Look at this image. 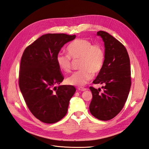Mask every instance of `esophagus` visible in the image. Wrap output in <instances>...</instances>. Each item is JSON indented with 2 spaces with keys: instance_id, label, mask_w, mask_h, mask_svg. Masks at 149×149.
Masks as SVG:
<instances>
[{
  "instance_id": "esophagus-1",
  "label": "esophagus",
  "mask_w": 149,
  "mask_h": 149,
  "mask_svg": "<svg viewBox=\"0 0 149 149\" xmlns=\"http://www.w3.org/2000/svg\"><path fill=\"white\" fill-rule=\"evenodd\" d=\"M78 89L79 90V91H84L86 90L87 89L85 88H83V87H80V88H78Z\"/></svg>"
}]
</instances>
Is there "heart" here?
I'll use <instances>...</instances> for the list:
<instances>
[{
    "label": "heart",
    "mask_w": 149,
    "mask_h": 149,
    "mask_svg": "<svg viewBox=\"0 0 149 149\" xmlns=\"http://www.w3.org/2000/svg\"><path fill=\"white\" fill-rule=\"evenodd\" d=\"M68 55L60 53L56 61L60 68L66 73L71 70V59H79V69L67 78V83L76 86H83L93 78V73H100L104 61V52L100 45L93 43L88 40L78 38L67 47Z\"/></svg>",
    "instance_id": "obj_1"
}]
</instances>
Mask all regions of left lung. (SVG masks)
<instances>
[{
  "mask_svg": "<svg viewBox=\"0 0 149 149\" xmlns=\"http://www.w3.org/2000/svg\"><path fill=\"white\" fill-rule=\"evenodd\" d=\"M104 43V61L94 84H104L103 92L90 87L93 99L89 111L96 118L109 120L118 115L127 100L131 86L130 60L127 49L118 40L99 31Z\"/></svg>",
  "mask_w": 149,
  "mask_h": 149,
  "instance_id": "8db88e82",
  "label": "left lung"
}]
</instances>
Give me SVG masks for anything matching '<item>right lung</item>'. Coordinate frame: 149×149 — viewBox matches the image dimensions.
Listing matches in <instances>:
<instances>
[{
	"label": "right lung",
	"instance_id": "add662e5",
	"mask_svg": "<svg viewBox=\"0 0 149 149\" xmlns=\"http://www.w3.org/2000/svg\"><path fill=\"white\" fill-rule=\"evenodd\" d=\"M75 38V35L45 34L22 55L20 89L30 112L44 123H55L63 118L76 91L73 86L59 85L64 77L56 61L61 48Z\"/></svg>",
	"mask_w": 149,
	"mask_h": 149
}]
</instances>
